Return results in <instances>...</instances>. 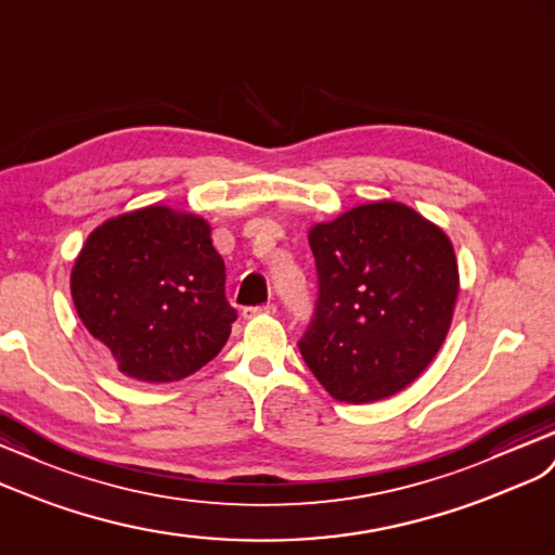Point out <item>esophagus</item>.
Here are the masks:
<instances>
[{"label": "esophagus", "instance_id": "obj_1", "mask_svg": "<svg viewBox=\"0 0 555 555\" xmlns=\"http://www.w3.org/2000/svg\"><path fill=\"white\" fill-rule=\"evenodd\" d=\"M260 314H276V305L267 302V305L244 307V309H241V317H244V319H255V317H260Z\"/></svg>", "mask_w": 555, "mask_h": 555}]
</instances>
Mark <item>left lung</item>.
Returning a JSON list of instances; mask_svg holds the SVG:
<instances>
[{"label":"left lung","mask_w":555,"mask_h":555,"mask_svg":"<svg viewBox=\"0 0 555 555\" xmlns=\"http://www.w3.org/2000/svg\"><path fill=\"white\" fill-rule=\"evenodd\" d=\"M319 297L300 353L333 399L371 403L434 361L460 293L443 230L396 202L311 227Z\"/></svg>","instance_id":"8db88e82"}]
</instances>
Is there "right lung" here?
Segmentation results:
<instances>
[{
  "mask_svg": "<svg viewBox=\"0 0 555 555\" xmlns=\"http://www.w3.org/2000/svg\"><path fill=\"white\" fill-rule=\"evenodd\" d=\"M206 220L147 206L103 222L73 269V300L119 371L178 382L212 361L236 321Z\"/></svg>",
  "mask_w": 555,
  "mask_h": 555,
  "instance_id": "obj_1",
  "label": "right lung"
}]
</instances>
